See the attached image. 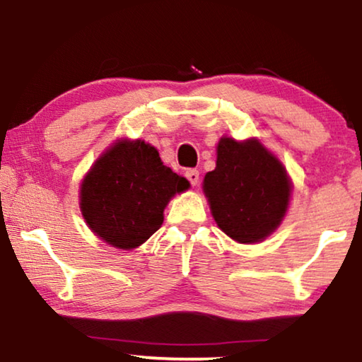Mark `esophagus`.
Here are the masks:
<instances>
[{
  "mask_svg": "<svg viewBox=\"0 0 362 362\" xmlns=\"http://www.w3.org/2000/svg\"><path fill=\"white\" fill-rule=\"evenodd\" d=\"M185 176L187 177V181H189L192 186H196L197 182H199V171L197 170H186Z\"/></svg>",
  "mask_w": 362,
  "mask_h": 362,
  "instance_id": "esophagus-1",
  "label": "esophagus"
}]
</instances>
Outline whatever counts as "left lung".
Segmentation results:
<instances>
[{
    "label": "left lung",
    "instance_id": "8db88e82",
    "mask_svg": "<svg viewBox=\"0 0 362 362\" xmlns=\"http://www.w3.org/2000/svg\"><path fill=\"white\" fill-rule=\"evenodd\" d=\"M202 187L217 226L240 244L264 240L280 226L291 192L284 165L255 138L222 136Z\"/></svg>",
    "mask_w": 362,
    "mask_h": 362
}]
</instances>
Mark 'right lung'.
<instances>
[{
    "label": "right lung",
    "instance_id": "right-lung-1",
    "mask_svg": "<svg viewBox=\"0 0 362 362\" xmlns=\"http://www.w3.org/2000/svg\"><path fill=\"white\" fill-rule=\"evenodd\" d=\"M187 187L150 143L118 140L83 177L81 211L103 242L132 250L160 229L168 202Z\"/></svg>",
    "mask_w": 362,
    "mask_h": 362
}]
</instances>
